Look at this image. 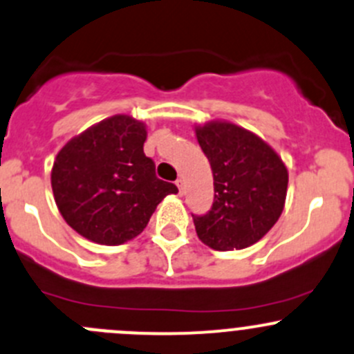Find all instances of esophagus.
<instances>
[{"label":"esophagus","instance_id":"34e87169","mask_svg":"<svg viewBox=\"0 0 354 354\" xmlns=\"http://www.w3.org/2000/svg\"><path fill=\"white\" fill-rule=\"evenodd\" d=\"M176 187H178V190H180V195H183L185 194V183H183V180H176Z\"/></svg>","mask_w":354,"mask_h":354}]
</instances>
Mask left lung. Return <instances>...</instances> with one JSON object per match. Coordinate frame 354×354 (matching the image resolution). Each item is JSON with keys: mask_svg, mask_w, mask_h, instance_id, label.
<instances>
[{"mask_svg": "<svg viewBox=\"0 0 354 354\" xmlns=\"http://www.w3.org/2000/svg\"><path fill=\"white\" fill-rule=\"evenodd\" d=\"M214 178V202L194 216L198 239L216 250L245 249L279 221L289 173L279 153L254 133L228 121L195 126Z\"/></svg>", "mask_w": 354, "mask_h": 354, "instance_id": "left-lung-1", "label": "left lung"}]
</instances>
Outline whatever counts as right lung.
<instances>
[{
  "mask_svg": "<svg viewBox=\"0 0 354 354\" xmlns=\"http://www.w3.org/2000/svg\"><path fill=\"white\" fill-rule=\"evenodd\" d=\"M147 126L112 115L68 140L57 153L51 188L62 218L79 235L102 245L135 239L159 202L176 185L156 176L143 152Z\"/></svg>",
  "mask_w": 354,
  "mask_h": 354,
  "instance_id": "obj_1",
  "label": "right lung"
}]
</instances>
